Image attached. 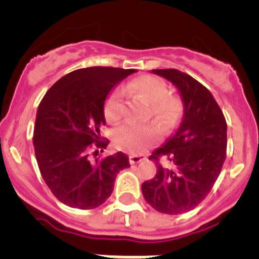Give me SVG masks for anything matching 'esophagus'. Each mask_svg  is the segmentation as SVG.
<instances>
[{
	"mask_svg": "<svg viewBox=\"0 0 259 259\" xmlns=\"http://www.w3.org/2000/svg\"><path fill=\"white\" fill-rule=\"evenodd\" d=\"M144 157H142V156H138V155H130L129 156V161L132 165H135L138 164V162L143 161Z\"/></svg>",
	"mask_w": 259,
	"mask_h": 259,
	"instance_id": "34e87169",
	"label": "esophagus"
}]
</instances>
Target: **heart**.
Instances as JSON below:
<instances>
[{"label": "heart", "instance_id": "b5f03b06", "mask_svg": "<svg viewBox=\"0 0 259 259\" xmlns=\"http://www.w3.org/2000/svg\"><path fill=\"white\" fill-rule=\"evenodd\" d=\"M127 92L134 98H139L150 104L152 115L164 126L174 124L181 112V106L176 98L170 97L166 83L155 76H141L127 85ZM104 115L109 122H117L125 115L122 93L113 90L104 103ZM158 130L153 124L121 125L113 132V143L117 148L126 152L138 153L157 141Z\"/></svg>", "mask_w": 259, "mask_h": 259}]
</instances>
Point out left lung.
<instances>
[{
  "instance_id": "8db88e82",
  "label": "left lung",
  "mask_w": 259,
  "mask_h": 259,
  "mask_svg": "<svg viewBox=\"0 0 259 259\" xmlns=\"http://www.w3.org/2000/svg\"><path fill=\"white\" fill-rule=\"evenodd\" d=\"M176 86L183 116L174 134L150 156L157 173L142 185L143 197L155 210L182 214L208 196L226 160L227 124L211 93L178 69H152ZM164 155V164L158 158Z\"/></svg>"
}]
</instances>
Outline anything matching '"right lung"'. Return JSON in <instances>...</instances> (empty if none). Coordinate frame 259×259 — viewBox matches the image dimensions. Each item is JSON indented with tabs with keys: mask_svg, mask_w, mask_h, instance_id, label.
<instances>
[{
	"mask_svg": "<svg viewBox=\"0 0 259 259\" xmlns=\"http://www.w3.org/2000/svg\"><path fill=\"white\" fill-rule=\"evenodd\" d=\"M135 72L112 67L76 69L51 86L39 103L34 153L44 181L63 204L83 210L98 208L111 196L118 171L130 166L125 153L92 161L89 150L92 143L98 148L109 143L99 141L106 125L104 103Z\"/></svg>",
	"mask_w": 259,
	"mask_h": 259,
	"instance_id": "add662e5",
	"label": "right lung"
}]
</instances>
